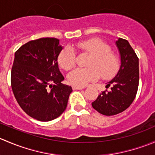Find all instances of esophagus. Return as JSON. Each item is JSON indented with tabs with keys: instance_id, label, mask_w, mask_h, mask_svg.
Listing matches in <instances>:
<instances>
[{
	"instance_id": "esophagus-1",
	"label": "esophagus",
	"mask_w": 155,
	"mask_h": 155,
	"mask_svg": "<svg viewBox=\"0 0 155 155\" xmlns=\"http://www.w3.org/2000/svg\"><path fill=\"white\" fill-rule=\"evenodd\" d=\"M84 87L82 86H76V85H73V90H82L83 89Z\"/></svg>"
}]
</instances>
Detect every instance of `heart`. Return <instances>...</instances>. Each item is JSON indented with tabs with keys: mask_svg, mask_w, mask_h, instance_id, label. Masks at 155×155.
<instances>
[{
	"mask_svg": "<svg viewBox=\"0 0 155 155\" xmlns=\"http://www.w3.org/2000/svg\"><path fill=\"white\" fill-rule=\"evenodd\" d=\"M76 47L81 51L88 54L85 68H76L68 74V80L72 85L84 86L88 82L99 79H109L115 76L121 66L120 58L115 52L111 51V46L99 38L79 42ZM59 65L64 70H69L76 64V58L74 51L70 46L61 50L58 58Z\"/></svg>",
	"mask_w": 155,
	"mask_h": 155,
	"instance_id": "b5f03b06",
	"label": "heart"
}]
</instances>
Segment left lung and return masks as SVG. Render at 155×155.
I'll return each mask as SVG.
<instances>
[{"mask_svg": "<svg viewBox=\"0 0 155 155\" xmlns=\"http://www.w3.org/2000/svg\"><path fill=\"white\" fill-rule=\"evenodd\" d=\"M121 57V66L116 76L108 82L104 91L91 104L92 107L104 115L122 112L130 106L137 95L140 80L139 58L129 42L118 38L115 42Z\"/></svg>", "mask_w": 155, "mask_h": 155, "instance_id": "1", "label": "left lung"}]
</instances>
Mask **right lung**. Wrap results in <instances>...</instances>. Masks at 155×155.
I'll return each mask as SVG.
<instances>
[{"label":"right lung","mask_w":155,"mask_h":155,"mask_svg":"<svg viewBox=\"0 0 155 155\" xmlns=\"http://www.w3.org/2000/svg\"><path fill=\"white\" fill-rule=\"evenodd\" d=\"M62 48L59 40L46 37L29 41L15 53L12 92L20 107L38 121H49L60 116L73 91L71 86L61 83L64 78L58 58Z\"/></svg>","instance_id":"obj_1"}]
</instances>
